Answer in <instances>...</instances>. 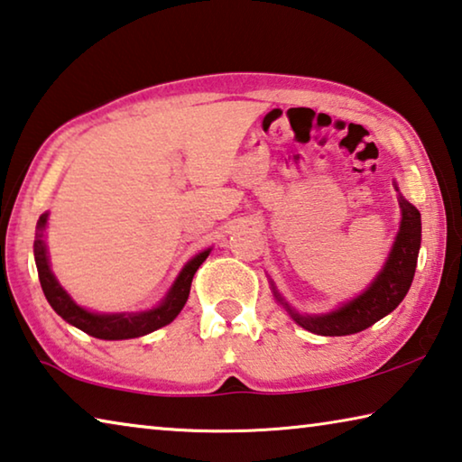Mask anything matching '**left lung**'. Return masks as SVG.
Segmentation results:
<instances>
[{"label":"left lung","mask_w":462,"mask_h":462,"mask_svg":"<svg viewBox=\"0 0 462 462\" xmlns=\"http://www.w3.org/2000/svg\"><path fill=\"white\" fill-rule=\"evenodd\" d=\"M399 208H402V223H399V231L395 241H393L389 258L384 260L381 272L358 297L342 302L334 311L319 315L299 313L297 309L291 307L281 297V292L270 281L276 300L286 309V313L292 317L294 323L317 336H350L370 328L383 317H387L393 309L399 307V302L405 299L411 286L421 244L420 210L411 202H407L402 194H399Z\"/></svg>","instance_id":"left-lung-1"}]
</instances>
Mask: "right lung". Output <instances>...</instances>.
I'll list each match as a JSON object with an SVG mask.
<instances>
[{"instance_id":"right-lung-1","label":"right lung","mask_w":462,"mask_h":462,"mask_svg":"<svg viewBox=\"0 0 462 462\" xmlns=\"http://www.w3.org/2000/svg\"><path fill=\"white\" fill-rule=\"evenodd\" d=\"M49 213H42L39 223H36V237H34V262L36 270H39V281L42 286L44 297H47L49 305L55 309V313L63 317L67 323L73 328L86 331L88 336H94L97 339H131L147 336L151 331L163 328V325L171 323L176 319L178 313L184 309L188 294H190L192 278L200 263L208 258L210 247L204 252L196 254L192 260L186 262V266L180 270V274L165 297L160 300V305L147 311L137 313H96L88 311L81 305H78L71 299L63 286L59 284L57 276L52 274L47 241H44V229H47Z\"/></svg>"}]
</instances>
